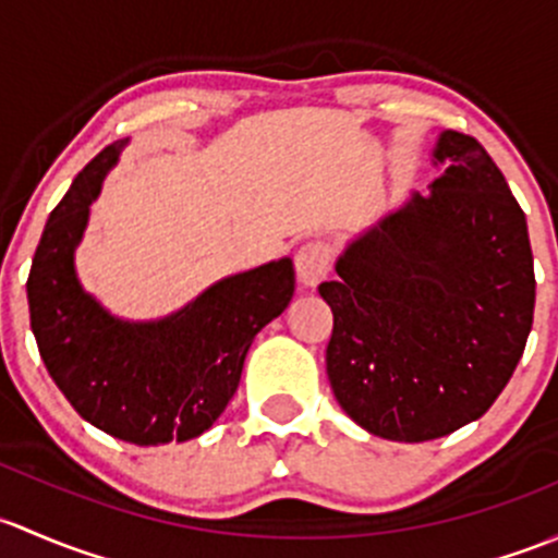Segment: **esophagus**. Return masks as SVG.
<instances>
[{
    "mask_svg": "<svg viewBox=\"0 0 558 558\" xmlns=\"http://www.w3.org/2000/svg\"><path fill=\"white\" fill-rule=\"evenodd\" d=\"M332 268V246L325 244V241H308L298 250L295 255V274L298 281L308 290L319 284V281L327 279Z\"/></svg>",
    "mask_w": 558,
    "mask_h": 558,
    "instance_id": "obj_1",
    "label": "esophagus"
}]
</instances>
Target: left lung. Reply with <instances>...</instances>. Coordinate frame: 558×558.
Segmentation results:
<instances>
[{
    "label": "left lung",
    "instance_id": "8db88e82",
    "mask_svg": "<svg viewBox=\"0 0 558 558\" xmlns=\"http://www.w3.org/2000/svg\"><path fill=\"white\" fill-rule=\"evenodd\" d=\"M429 195L360 233L319 295L327 378L343 411L400 444L475 422L513 376L535 314L526 217L478 140L444 131Z\"/></svg>",
    "mask_w": 558,
    "mask_h": 558
}]
</instances>
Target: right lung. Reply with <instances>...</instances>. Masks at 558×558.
I'll return each instance as SVG.
<instances>
[{
    "label": "right lung",
    "mask_w": 558,
    "mask_h": 558,
    "mask_svg": "<svg viewBox=\"0 0 558 558\" xmlns=\"http://www.w3.org/2000/svg\"><path fill=\"white\" fill-rule=\"evenodd\" d=\"M125 142L96 155L50 211L26 281L32 332L50 378L85 422L125 444H182L226 411L255 336L292 301L295 271L281 257L215 281L163 319L112 317L80 284L74 250Z\"/></svg>",
    "instance_id": "obj_1"
}]
</instances>
